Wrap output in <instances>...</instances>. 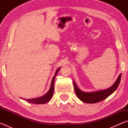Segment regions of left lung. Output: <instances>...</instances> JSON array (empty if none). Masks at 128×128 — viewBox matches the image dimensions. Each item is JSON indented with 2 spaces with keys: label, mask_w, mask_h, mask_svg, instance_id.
I'll return each mask as SVG.
<instances>
[{
  "label": "left lung",
  "mask_w": 128,
  "mask_h": 128,
  "mask_svg": "<svg viewBox=\"0 0 128 128\" xmlns=\"http://www.w3.org/2000/svg\"><path fill=\"white\" fill-rule=\"evenodd\" d=\"M121 77V73L119 74L118 79L113 84V85H112L108 88L92 92H85L81 90L78 88L75 82L73 81V85H74L76 94L80 99V100L84 103H95L99 102L102 100H104L117 89L120 82Z\"/></svg>",
  "instance_id": "1"
}]
</instances>
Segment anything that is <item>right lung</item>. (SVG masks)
Wrapping results in <instances>:
<instances>
[{
    "mask_svg": "<svg viewBox=\"0 0 128 128\" xmlns=\"http://www.w3.org/2000/svg\"><path fill=\"white\" fill-rule=\"evenodd\" d=\"M61 68H59L57 70H56L55 74L54 75V76L53 77L52 80L51 81V87L50 88V89L48 90V92H47L46 94H44L43 96H40V97H38V98H33V99H24V98H20L21 99H23L25 101H26L28 103H33V104H45L51 100V99L52 96L53 94H54V80H55V78L56 77V75L57 74L58 72H59V70Z\"/></svg>",
    "mask_w": 128,
    "mask_h": 128,
    "instance_id": "add662e5",
    "label": "right lung"
}]
</instances>
